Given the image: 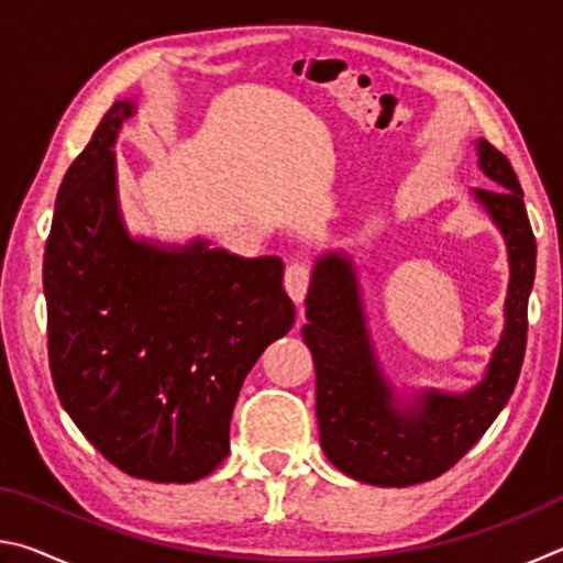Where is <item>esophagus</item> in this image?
<instances>
[{"mask_svg": "<svg viewBox=\"0 0 563 563\" xmlns=\"http://www.w3.org/2000/svg\"><path fill=\"white\" fill-rule=\"evenodd\" d=\"M283 285L295 302H302L310 285V265L305 261H292L283 275Z\"/></svg>", "mask_w": 563, "mask_h": 563, "instance_id": "obj_1", "label": "esophagus"}]
</instances>
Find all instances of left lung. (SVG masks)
<instances>
[{
  "instance_id": "1",
  "label": "left lung",
  "mask_w": 563,
  "mask_h": 563,
  "mask_svg": "<svg viewBox=\"0 0 563 563\" xmlns=\"http://www.w3.org/2000/svg\"><path fill=\"white\" fill-rule=\"evenodd\" d=\"M476 148L494 188H476L474 196L501 228L511 268L507 328L479 387L466 395L427 393L417 407L399 412L369 345L350 258L328 253L312 271L302 340L316 362L320 444L328 460L357 482L412 487L452 470L482 440L517 387L527 352L537 241L509 158L487 139Z\"/></svg>"
}]
</instances>
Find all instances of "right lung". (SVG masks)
I'll list each match as a JSON object with an SVG mask.
<instances>
[{
	"instance_id": "1",
	"label": "right lung",
	"mask_w": 563,
	"mask_h": 563,
	"mask_svg": "<svg viewBox=\"0 0 563 563\" xmlns=\"http://www.w3.org/2000/svg\"><path fill=\"white\" fill-rule=\"evenodd\" d=\"M117 101L56 196L44 251L54 389L81 434L136 479L196 482L228 456L238 393L295 322L275 255L196 241L156 247L123 231Z\"/></svg>"
}]
</instances>
